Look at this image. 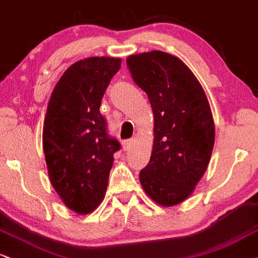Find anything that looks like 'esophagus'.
<instances>
[{
  "label": "esophagus",
  "instance_id": "1",
  "mask_svg": "<svg viewBox=\"0 0 258 258\" xmlns=\"http://www.w3.org/2000/svg\"><path fill=\"white\" fill-rule=\"evenodd\" d=\"M133 143H135V140H133V139L123 140V142H122V149H123V151H128V150L132 148Z\"/></svg>",
  "mask_w": 258,
  "mask_h": 258
}]
</instances>
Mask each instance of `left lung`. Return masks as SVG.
Segmentation results:
<instances>
[{
    "label": "left lung",
    "mask_w": 258,
    "mask_h": 258,
    "mask_svg": "<svg viewBox=\"0 0 258 258\" xmlns=\"http://www.w3.org/2000/svg\"><path fill=\"white\" fill-rule=\"evenodd\" d=\"M126 63L153 112L151 157L140 184L159 206H175L190 197L210 163L216 138L210 102L176 56L155 50L128 56Z\"/></svg>",
    "instance_id": "8db88e82"
}]
</instances>
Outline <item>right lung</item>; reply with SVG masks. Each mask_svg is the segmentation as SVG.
Instances as JSON below:
<instances>
[{
  "label": "right lung",
  "mask_w": 258,
  "mask_h": 258,
  "mask_svg": "<svg viewBox=\"0 0 258 258\" xmlns=\"http://www.w3.org/2000/svg\"><path fill=\"white\" fill-rule=\"evenodd\" d=\"M121 59L90 57L65 70L48 101L42 149L52 187L69 210L95 211L105 198L118 140L109 138L101 100Z\"/></svg>",
  "instance_id": "add662e5"
}]
</instances>
